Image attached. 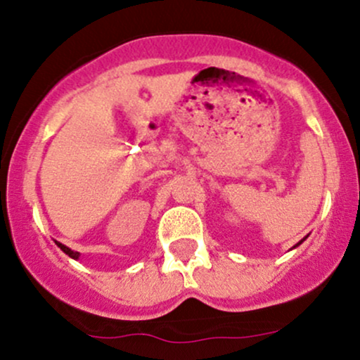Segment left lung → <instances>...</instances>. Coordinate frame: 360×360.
Returning a JSON list of instances; mask_svg holds the SVG:
<instances>
[{"label":"left lung","mask_w":360,"mask_h":360,"mask_svg":"<svg viewBox=\"0 0 360 360\" xmlns=\"http://www.w3.org/2000/svg\"><path fill=\"white\" fill-rule=\"evenodd\" d=\"M300 243H301V242H300ZM300 243H298V245H300Z\"/></svg>","instance_id":"8db88e82"}]
</instances>
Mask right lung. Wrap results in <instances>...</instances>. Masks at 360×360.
<instances>
[{"label": "right lung", "mask_w": 360, "mask_h": 360, "mask_svg": "<svg viewBox=\"0 0 360 360\" xmlns=\"http://www.w3.org/2000/svg\"><path fill=\"white\" fill-rule=\"evenodd\" d=\"M57 245H59V247H60V249H62V250H64V252H65V254H68V255H69V257H72V259H77V257H79V252H74V250H71V249H69V247L62 245V243H59V242H57Z\"/></svg>", "instance_id": "right-lung-1"}]
</instances>
